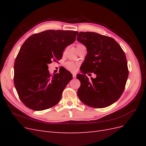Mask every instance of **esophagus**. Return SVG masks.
<instances>
[{
    "mask_svg": "<svg viewBox=\"0 0 146 146\" xmlns=\"http://www.w3.org/2000/svg\"><path fill=\"white\" fill-rule=\"evenodd\" d=\"M72 77H73L74 78H76V74L73 73V74H72Z\"/></svg>",
    "mask_w": 146,
    "mask_h": 146,
    "instance_id": "1",
    "label": "esophagus"
}]
</instances>
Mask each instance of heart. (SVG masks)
<instances>
[{
	"label": "heart",
	"instance_id": "obj_1",
	"mask_svg": "<svg viewBox=\"0 0 146 146\" xmlns=\"http://www.w3.org/2000/svg\"><path fill=\"white\" fill-rule=\"evenodd\" d=\"M82 46H83V44H82L78 43L77 44V48ZM66 68L68 70H70V71L74 72L76 71L78 68V64L72 62V61H68V62L66 63Z\"/></svg>",
	"mask_w": 146,
	"mask_h": 146
}]
</instances>
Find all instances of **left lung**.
<instances>
[{
	"instance_id": "left-lung-1",
	"label": "left lung",
	"mask_w": 146,
	"mask_h": 146,
	"mask_svg": "<svg viewBox=\"0 0 146 146\" xmlns=\"http://www.w3.org/2000/svg\"><path fill=\"white\" fill-rule=\"evenodd\" d=\"M77 40L87 48L80 68L82 74L77 94L83 104L101 108L116 102L124 91L129 69L124 52L111 37L94 32H80ZM94 72L96 78L89 80L85 74Z\"/></svg>"
}]
</instances>
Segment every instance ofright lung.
Masks as SVG:
<instances>
[{"label": "right lung", "instance_id": "add662e5", "mask_svg": "<svg viewBox=\"0 0 146 146\" xmlns=\"http://www.w3.org/2000/svg\"><path fill=\"white\" fill-rule=\"evenodd\" d=\"M77 31L49 30L33 34L21 46L14 65V83L26 107L41 111L58 104L72 75L64 69L52 75L48 64L61 59L64 48L76 41Z\"/></svg>", "mask_w": 146, "mask_h": 146}]
</instances>
